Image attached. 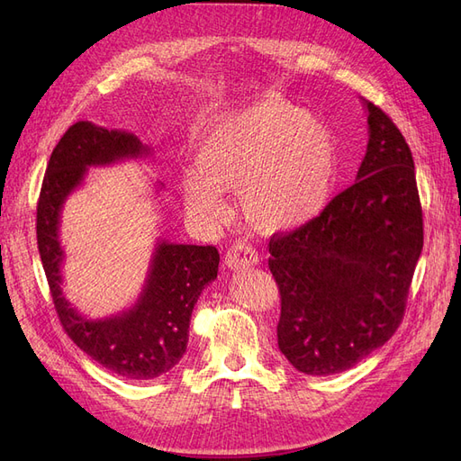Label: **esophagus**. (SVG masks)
<instances>
[{
    "label": "esophagus",
    "instance_id": "obj_1",
    "mask_svg": "<svg viewBox=\"0 0 461 461\" xmlns=\"http://www.w3.org/2000/svg\"><path fill=\"white\" fill-rule=\"evenodd\" d=\"M258 261H259L258 249L246 240L234 242L227 249V256H225V263H227V267H230V269L254 267V265H258Z\"/></svg>",
    "mask_w": 461,
    "mask_h": 461
}]
</instances>
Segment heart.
Returning <instances> with one entry per match:
<instances>
[{
    "mask_svg": "<svg viewBox=\"0 0 461 461\" xmlns=\"http://www.w3.org/2000/svg\"><path fill=\"white\" fill-rule=\"evenodd\" d=\"M337 175L330 131L308 111L265 100L221 119L183 178L192 217L219 225L230 215L222 190H239L242 213L258 230L303 225L323 212Z\"/></svg>",
    "mask_w": 461,
    "mask_h": 461,
    "instance_id": "1",
    "label": "heart"
}]
</instances>
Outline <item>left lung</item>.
<instances>
[{
	"mask_svg": "<svg viewBox=\"0 0 461 461\" xmlns=\"http://www.w3.org/2000/svg\"><path fill=\"white\" fill-rule=\"evenodd\" d=\"M364 105L369 142L356 183L315 219L269 240L278 348L305 375L350 369L393 337L423 249L410 146L381 107Z\"/></svg>",
	"mask_w": 461,
	"mask_h": 461,
	"instance_id": "obj_1",
	"label": "left lung"
}]
</instances>
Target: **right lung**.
Wrapping results in <instances>:
<instances>
[{"mask_svg":"<svg viewBox=\"0 0 461 461\" xmlns=\"http://www.w3.org/2000/svg\"><path fill=\"white\" fill-rule=\"evenodd\" d=\"M149 148L124 131L78 121L53 148L36 209V236L55 312L71 340L97 364L124 379H156L186 352L192 310L202 290L217 278L215 246L158 240L146 285L131 310L105 319H86L63 294L61 209L85 180L88 167L148 156Z\"/></svg>","mask_w":461,"mask_h":461,"instance_id":"right-lung-1","label":"right lung"}]
</instances>
